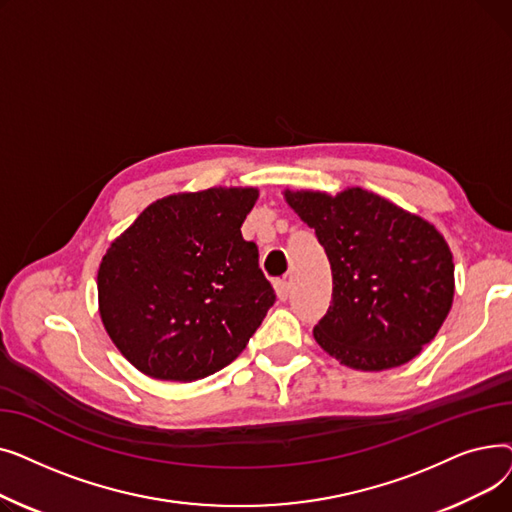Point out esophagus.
Wrapping results in <instances>:
<instances>
[{
  "mask_svg": "<svg viewBox=\"0 0 512 512\" xmlns=\"http://www.w3.org/2000/svg\"><path fill=\"white\" fill-rule=\"evenodd\" d=\"M274 288H276V294L280 301H286L290 297V282L288 280H276Z\"/></svg>",
  "mask_w": 512,
  "mask_h": 512,
  "instance_id": "obj_1",
  "label": "esophagus"
}]
</instances>
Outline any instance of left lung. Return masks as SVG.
<instances>
[{
    "mask_svg": "<svg viewBox=\"0 0 512 512\" xmlns=\"http://www.w3.org/2000/svg\"><path fill=\"white\" fill-rule=\"evenodd\" d=\"M332 267V303L313 328L342 365L384 371L415 359L452 307L454 263L444 236L388 199L346 188L336 197L286 191Z\"/></svg>",
    "mask_w": 512,
    "mask_h": 512,
    "instance_id": "8db88e82",
    "label": "left lung"
}]
</instances>
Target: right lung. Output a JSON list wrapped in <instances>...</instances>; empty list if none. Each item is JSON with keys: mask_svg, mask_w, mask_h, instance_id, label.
<instances>
[{"mask_svg": "<svg viewBox=\"0 0 512 512\" xmlns=\"http://www.w3.org/2000/svg\"><path fill=\"white\" fill-rule=\"evenodd\" d=\"M257 188L213 186L151 203L101 259L99 313L149 378L195 382L230 365L274 303L240 226Z\"/></svg>", "mask_w": 512, "mask_h": 512, "instance_id": "right-lung-1", "label": "right lung"}]
</instances>
